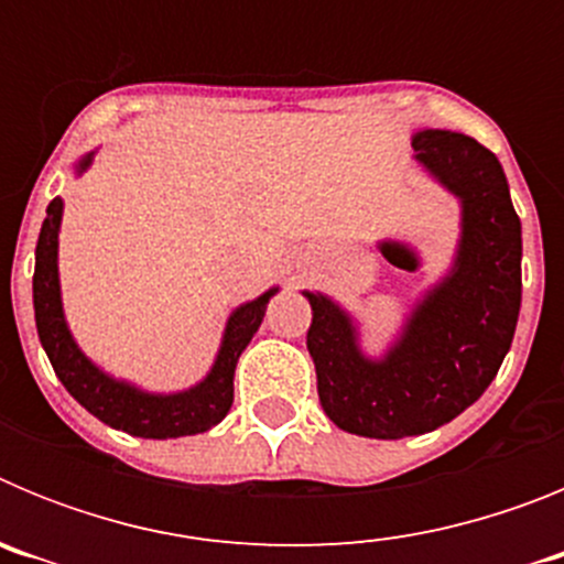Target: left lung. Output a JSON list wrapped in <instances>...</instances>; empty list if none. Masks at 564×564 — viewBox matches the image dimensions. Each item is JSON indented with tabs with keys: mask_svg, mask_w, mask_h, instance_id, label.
<instances>
[{
	"mask_svg": "<svg viewBox=\"0 0 564 564\" xmlns=\"http://www.w3.org/2000/svg\"><path fill=\"white\" fill-rule=\"evenodd\" d=\"M415 158L463 203V237L452 273L423 296L401 341L381 361L364 358L350 316L307 293V350L322 410L338 430L395 441L432 432L495 381L517 330L522 231L495 152L460 132L426 129Z\"/></svg>",
	"mask_w": 564,
	"mask_h": 564,
	"instance_id": "obj_1",
	"label": "left lung"
}]
</instances>
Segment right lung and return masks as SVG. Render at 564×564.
Listing matches in <instances>:
<instances>
[{
    "label": "right lung",
    "mask_w": 564,
    "mask_h": 564,
    "mask_svg": "<svg viewBox=\"0 0 564 564\" xmlns=\"http://www.w3.org/2000/svg\"><path fill=\"white\" fill-rule=\"evenodd\" d=\"M89 163H93V154H87L76 169L84 172ZM58 223H62V197L50 200L47 217L39 234L33 311H36L39 341L69 395L112 430L129 432L134 437H152V441L197 435V432L212 430L214 423H220L234 403V370H237L239 356L262 325L268 299L276 293V288L234 311L226 336H223L220 356L214 361L206 381L174 395H149L98 370L69 336L62 313V291H58Z\"/></svg>",
    "instance_id": "right-lung-1"
}]
</instances>
